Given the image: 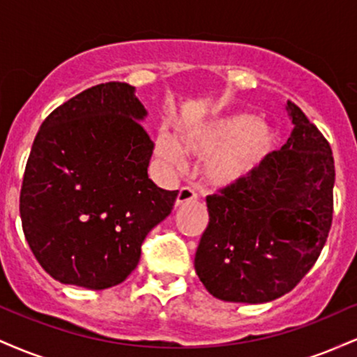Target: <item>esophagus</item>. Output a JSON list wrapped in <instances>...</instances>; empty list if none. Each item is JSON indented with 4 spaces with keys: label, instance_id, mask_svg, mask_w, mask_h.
Here are the masks:
<instances>
[{
    "label": "esophagus",
    "instance_id": "1",
    "mask_svg": "<svg viewBox=\"0 0 357 357\" xmlns=\"http://www.w3.org/2000/svg\"><path fill=\"white\" fill-rule=\"evenodd\" d=\"M196 198H198V196H196L195 190H191V188H181L178 192V198H176V206L196 202Z\"/></svg>",
    "mask_w": 357,
    "mask_h": 357
}]
</instances>
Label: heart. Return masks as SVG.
<instances>
[{"label":"heart","mask_w":357,"mask_h":357,"mask_svg":"<svg viewBox=\"0 0 357 357\" xmlns=\"http://www.w3.org/2000/svg\"><path fill=\"white\" fill-rule=\"evenodd\" d=\"M275 127L252 114L233 112L186 127L178 137L161 134L155 151L176 167L184 165V155L203 161V179L213 188L236 186L264 162L273 144Z\"/></svg>","instance_id":"heart-1"}]
</instances>
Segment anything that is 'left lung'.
Masks as SVG:
<instances>
[{
    "instance_id": "8db88e82",
    "label": "left lung",
    "mask_w": 357,
    "mask_h": 357,
    "mask_svg": "<svg viewBox=\"0 0 357 357\" xmlns=\"http://www.w3.org/2000/svg\"><path fill=\"white\" fill-rule=\"evenodd\" d=\"M292 132L236 186L206 198L210 221L195 255L213 297L264 304L290 292L321 255L333 223L329 142L292 102Z\"/></svg>"
}]
</instances>
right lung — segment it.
I'll return each instance as SVG.
<instances>
[{
  "instance_id": "obj_1",
  "label": "right lung",
  "mask_w": 357,
  "mask_h": 357,
  "mask_svg": "<svg viewBox=\"0 0 357 357\" xmlns=\"http://www.w3.org/2000/svg\"><path fill=\"white\" fill-rule=\"evenodd\" d=\"M136 89L109 82L72 97L43 121L24 167L23 233L48 275L104 290L137 267L141 245L178 191L147 174L153 141Z\"/></svg>"
}]
</instances>
